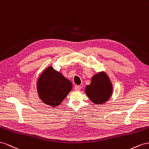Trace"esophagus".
<instances>
[{
    "label": "esophagus",
    "instance_id": "1",
    "mask_svg": "<svg viewBox=\"0 0 149 149\" xmlns=\"http://www.w3.org/2000/svg\"><path fill=\"white\" fill-rule=\"evenodd\" d=\"M81 86H75V87H74V88H75V91H80V89H81Z\"/></svg>",
    "mask_w": 149,
    "mask_h": 149
}]
</instances>
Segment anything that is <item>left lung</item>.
<instances>
[{
  "label": "left lung",
  "instance_id": "8db88e82",
  "mask_svg": "<svg viewBox=\"0 0 149 149\" xmlns=\"http://www.w3.org/2000/svg\"><path fill=\"white\" fill-rule=\"evenodd\" d=\"M85 92L93 103L102 104L107 102L112 96V84L105 72H100L93 75L91 84L86 86Z\"/></svg>",
  "mask_w": 149,
  "mask_h": 149
}]
</instances>
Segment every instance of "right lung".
Instances as JSON below:
<instances>
[{
	"instance_id": "1",
	"label": "right lung",
	"mask_w": 149,
	"mask_h": 149,
	"mask_svg": "<svg viewBox=\"0 0 149 149\" xmlns=\"http://www.w3.org/2000/svg\"><path fill=\"white\" fill-rule=\"evenodd\" d=\"M72 88L69 79L52 66L47 67L37 82V90L39 98L50 107L60 105Z\"/></svg>"
}]
</instances>
